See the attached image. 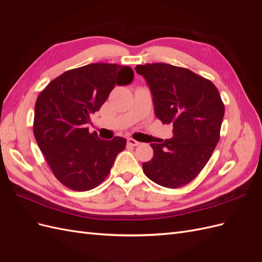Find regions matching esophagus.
Masks as SVG:
<instances>
[{
    "label": "esophagus",
    "mask_w": 262,
    "mask_h": 262,
    "mask_svg": "<svg viewBox=\"0 0 262 262\" xmlns=\"http://www.w3.org/2000/svg\"><path fill=\"white\" fill-rule=\"evenodd\" d=\"M126 142H128V144L131 145V146H138V145H140V142H138V141H136V140H133V139H131V138H129L128 140H126Z\"/></svg>",
    "instance_id": "esophagus-1"
}]
</instances>
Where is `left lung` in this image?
<instances>
[{
  "mask_svg": "<svg viewBox=\"0 0 262 262\" xmlns=\"http://www.w3.org/2000/svg\"><path fill=\"white\" fill-rule=\"evenodd\" d=\"M152 94L154 113L172 123V138L150 143L153 158L142 164L147 178L166 188L189 184L203 169L220 140L224 105L214 84L167 63L137 66Z\"/></svg>",
  "mask_w": 262,
  "mask_h": 262,
  "instance_id": "left-lung-1",
  "label": "left lung"
}]
</instances>
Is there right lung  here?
<instances>
[{"mask_svg": "<svg viewBox=\"0 0 262 262\" xmlns=\"http://www.w3.org/2000/svg\"><path fill=\"white\" fill-rule=\"evenodd\" d=\"M133 78L130 67L92 63L67 71L39 94L35 139L55 178L66 187L86 191L108 176L126 140H102L96 132L90 133L87 124L115 85H129Z\"/></svg>", "mask_w": 262, "mask_h": 262, "instance_id": "add662e5", "label": "right lung"}]
</instances>
